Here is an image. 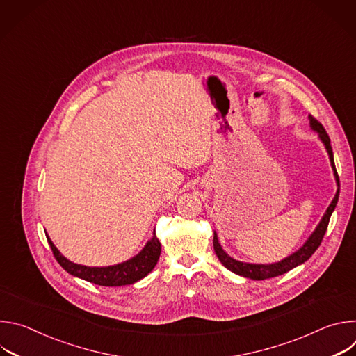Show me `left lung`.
Listing matches in <instances>:
<instances>
[{"label":"left lung","mask_w":356,"mask_h":356,"mask_svg":"<svg viewBox=\"0 0 356 356\" xmlns=\"http://www.w3.org/2000/svg\"><path fill=\"white\" fill-rule=\"evenodd\" d=\"M310 118V125L314 131H317L320 134V138L321 140L324 142L325 145V149L328 152L330 155V159H331V165H332V169L335 172V177H337V183L339 184V177H338V173H337V169H335V165H334V155H332V147H331V140H330V136L327 134V131L324 129V127L313 117V115H309ZM338 197H339V188L332 200V202L330 204V207L327 209V213L324 214L321 222L318 224V227L316 228V231L313 232V235L309 238V241L304 243L297 252H294L293 255H290L289 258L283 259L282 262H277V264H272V265H252V264H243V262H239V261H235L232 259L231 257H228V253L224 252V249L221 248V245L218 243V238L217 235L214 234V250L217 253V257L220 259V262L227 268L229 269L231 272L239 275V276H243V277H249L252 280H265V279H270V277H276V276H280L289 270H291L293 268L304 264L306 261L310 259V257L313 255V253L317 250V248L321 245V241L327 232V228H328V222H330V218H331V214L337 206L338 202Z\"/></svg>","instance_id":"obj_1"}]
</instances>
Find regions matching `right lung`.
Masks as SVG:
<instances>
[{"mask_svg":"<svg viewBox=\"0 0 356 356\" xmlns=\"http://www.w3.org/2000/svg\"><path fill=\"white\" fill-rule=\"evenodd\" d=\"M47 238V242L52 248L54 257L59 262V265L70 275L77 276L83 280H87L90 283L98 284V286H124V284H132L140 279H143L147 273L152 272L158 264V259L161 257V242L158 241L155 232L154 238H152L146 246L138 253V255L124 264L107 266V268H88L76 265L70 261H67L62 253L56 249L54 242Z\"/></svg>","mask_w":356,"mask_h":356,"instance_id":"obj_1","label":"right lung"}]
</instances>
